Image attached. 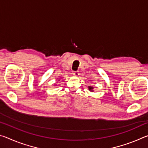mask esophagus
Returning a JSON list of instances; mask_svg holds the SVG:
<instances>
[{"label":"esophagus","mask_w":148,"mask_h":148,"mask_svg":"<svg viewBox=\"0 0 148 148\" xmlns=\"http://www.w3.org/2000/svg\"><path fill=\"white\" fill-rule=\"evenodd\" d=\"M72 74H73L75 76H77L79 75V72L77 71H74V72H72Z\"/></svg>","instance_id":"34e87169"}]
</instances>
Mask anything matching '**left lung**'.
<instances>
[{
  "label": "left lung",
  "mask_w": 148,
  "mask_h": 148,
  "mask_svg": "<svg viewBox=\"0 0 148 148\" xmlns=\"http://www.w3.org/2000/svg\"><path fill=\"white\" fill-rule=\"evenodd\" d=\"M92 89H93V87H89V90H91V91H92Z\"/></svg>",
  "instance_id": "8db88e82"
}]
</instances>
